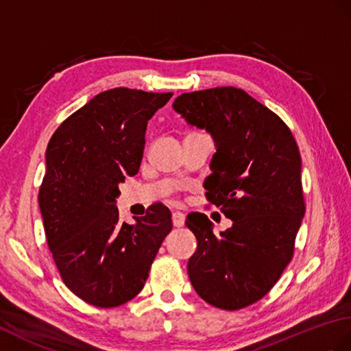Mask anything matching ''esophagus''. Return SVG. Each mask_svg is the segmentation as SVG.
<instances>
[{
  "label": "esophagus",
  "instance_id": "34e87169",
  "mask_svg": "<svg viewBox=\"0 0 351 351\" xmlns=\"http://www.w3.org/2000/svg\"><path fill=\"white\" fill-rule=\"evenodd\" d=\"M172 223L175 227H182L185 223V215L182 213H179V210H176V213L172 214Z\"/></svg>",
  "mask_w": 351,
  "mask_h": 351
}]
</instances>
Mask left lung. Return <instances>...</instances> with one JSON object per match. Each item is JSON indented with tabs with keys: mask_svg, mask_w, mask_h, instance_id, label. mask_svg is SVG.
I'll return each instance as SVG.
<instances>
[{
	"mask_svg": "<svg viewBox=\"0 0 351 351\" xmlns=\"http://www.w3.org/2000/svg\"><path fill=\"white\" fill-rule=\"evenodd\" d=\"M173 109L213 136L206 197L233 221L215 234L205 214L186 215L197 239L190 281L210 305L245 308L275 286L293 257L305 214L299 148L284 121L239 88L185 93Z\"/></svg>",
	"mask_w": 351,
	"mask_h": 351,
	"instance_id": "obj_1",
	"label": "left lung"
}]
</instances>
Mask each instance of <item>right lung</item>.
<instances>
[{
    "label": "right lung",
    "mask_w": 351,
    "mask_h": 351,
    "mask_svg": "<svg viewBox=\"0 0 351 351\" xmlns=\"http://www.w3.org/2000/svg\"><path fill=\"white\" fill-rule=\"evenodd\" d=\"M172 93L113 88L97 94L56 128L38 191L49 250L77 298L100 308L138 295L169 232L161 203L134 224L119 221V184L141 167L148 121Z\"/></svg>",
    "instance_id": "right-lung-1"
}]
</instances>
